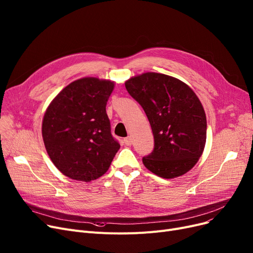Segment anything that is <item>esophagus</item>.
I'll use <instances>...</instances> for the list:
<instances>
[{
  "label": "esophagus",
  "instance_id": "obj_1",
  "mask_svg": "<svg viewBox=\"0 0 253 253\" xmlns=\"http://www.w3.org/2000/svg\"><path fill=\"white\" fill-rule=\"evenodd\" d=\"M124 144L126 146H131V144H132V139H131V137H129V136L124 138Z\"/></svg>",
  "mask_w": 253,
  "mask_h": 253
}]
</instances>
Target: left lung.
I'll return each instance as SVG.
<instances>
[{
  "label": "left lung",
  "instance_id": "left-lung-1",
  "mask_svg": "<svg viewBox=\"0 0 253 253\" xmlns=\"http://www.w3.org/2000/svg\"><path fill=\"white\" fill-rule=\"evenodd\" d=\"M148 117L154 149L144 166L164 179L180 177L202 156L207 138L204 107L190 87L172 76L147 72L125 83Z\"/></svg>",
  "mask_w": 253,
  "mask_h": 253
}]
</instances>
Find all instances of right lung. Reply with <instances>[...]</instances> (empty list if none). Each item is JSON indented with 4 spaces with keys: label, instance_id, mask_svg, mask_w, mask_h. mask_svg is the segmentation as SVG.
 Instances as JSON below:
<instances>
[{
    "label": "right lung",
    "instance_id": "1",
    "mask_svg": "<svg viewBox=\"0 0 253 253\" xmlns=\"http://www.w3.org/2000/svg\"><path fill=\"white\" fill-rule=\"evenodd\" d=\"M114 82L84 78L50 102L42 121L49 158L68 178L90 182L104 174L120 149L105 107Z\"/></svg>",
    "mask_w": 253,
    "mask_h": 253
}]
</instances>
